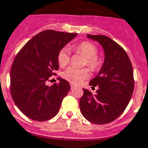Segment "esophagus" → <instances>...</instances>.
<instances>
[{
	"instance_id": "esophagus-1",
	"label": "esophagus",
	"mask_w": 148,
	"mask_h": 148,
	"mask_svg": "<svg viewBox=\"0 0 148 148\" xmlns=\"http://www.w3.org/2000/svg\"><path fill=\"white\" fill-rule=\"evenodd\" d=\"M70 85H71V89L74 88V86H75V85H74V84H72V83H71V84H70Z\"/></svg>"
}]
</instances>
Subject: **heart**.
Segmentation results:
<instances>
[{"instance_id": "b5f03b06", "label": "heart", "mask_w": 148, "mask_h": 148, "mask_svg": "<svg viewBox=\"0 0 148 148\" xmlns=\"http://www.w3.org/2000/svg\"><path fill=\"white\" fill-rule=\"evenodd\" d=\"M73 49L79 53H82L86 57L85 64L93 71L99 69L102 64V60L97 54L98 48L94 44L88 41H84L73 47ZM57 61L60 66H64L70 61V51L67 47L62 48L57 54ZM90 72L87 68L77 69L73 66L67 67L63 73L62 77L66 81L73 84H80L84 80L88 78Z\"/></svg>"}]
</instances>
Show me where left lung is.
Masks as SVG:
<instances>
[{"label": "left lung", "instance_id": "obj_1", "mask_svg": "<svg viewBox=\"0 0 148 148\" xmlns=\"http://www.w3.org/2000/svg\"><path fill=\"white\" fill-rule=\"evenodd\" d=\"M87 37L100 43L105 60L98 75L89 82L92 88L99 87L97 93L83 89L80 109L89 122L106 124L117 119L129 104L134 88L133 66L123 48L109 37L89 34Z\"/></svg>", "mask_w": 148, "mask_h": 148}]
</instances>
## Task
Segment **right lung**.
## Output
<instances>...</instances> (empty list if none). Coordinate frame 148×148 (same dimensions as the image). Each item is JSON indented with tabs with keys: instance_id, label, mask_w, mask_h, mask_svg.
<instances>
[{
	"instance_id": "add662e5",
	"label": "right lung",
	"mask_w": 148,
	"mask_h": 148,
	"mask_svg": "<svg viewBox=\"0 0 148 148\" xmlns=\"http://www.w3.org/2000/svg\"><path fill=\"white\" fill-rule=\"evenodd\" d=\"M77 33L45 30L29 40L15 56L10 73L11 95L14 104L27 117L47 121L56 116L71 89L69 82L51 86L46 82L59 69L57 54Z\"/></svg>"
}]
</instances>
